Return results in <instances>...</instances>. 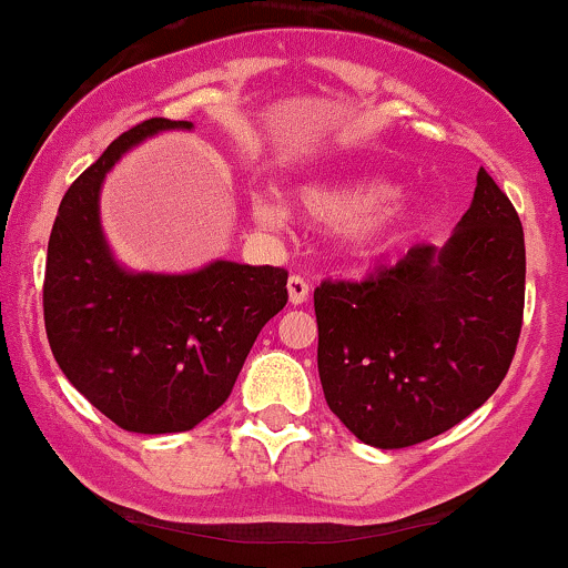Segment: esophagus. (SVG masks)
Returning a JSON list of instances; mask_svg holds the SVG:
<instances>
[{"label":"esophagus","instance_id":"1","mask_svg":"<svg viewBox=\"0 0 568 568\" xmlns=\"http://www.w3.org/2000/svg\"><path fill=\"white\" fill-rule=\"evenodd\" d=\"M286 292H290L292 306H301V303L308 301V282L303 276H290V282H286Z\"/></svg>","mask_w":568,"mask_h":568}]
</instances>
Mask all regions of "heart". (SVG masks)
I'll list each match as a JSON object with an SVG mask.
<instances>
[{"label": "heart", "mask_w": 568, "mask_h": 568, "mask_svg": "<svg viewBox=\"0 0 568 568\" xmlns=\"http://www.w3.org/2000/svg\"><path fill=\"white\" fill-rule=\"evenodd\" d=\"M393 192L395 186L379 175H359L297 189L295 205L314 222L344 227L352 257L376 260L404 243L417 219V209L389 200ZM254 219L273 224L278 211L273 205H254Z\"/></svg>", "instance_id": "1"}]
</instances>
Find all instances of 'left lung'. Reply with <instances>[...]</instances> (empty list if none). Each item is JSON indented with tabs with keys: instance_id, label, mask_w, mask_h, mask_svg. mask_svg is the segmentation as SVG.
<instances>
[{
	"instance_id": "8db88e82",
	"label": "left lung",
	"mask_w": 568,
	"mask_h": 568,
	"mask_svg": "<svg viewBox=\"0 0 568 568\" xmlns=\"http://www.w3.org/2000/svg\"><path fill=\"white\" fill-rule=\"evenodd\" d=\"M523 303L520 216L481 168L471 209L444 246L423 243L365 282L314 290L327 406L379 449L449 430L504 382Z\"/></svg>"
}]
</instances>
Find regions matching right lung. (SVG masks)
<instances>
[{
	"label": "right lung",
	"mask_w": 568,
	"mask_h": 568,
	"mask_svg": "<svg viewBox=\"0 0 568 568\" xmlns=\"http://www.w3.org/2000/svg\"><path fill=\"white\" fill-rule=\"evenodd\" d=\"M192 121L149 119L119 135L67 189L48 241L45 333L72 387L119 428L192 430L233 393L267 320L286 306V271L216 260L194 273H132L113 260L100 189L121 154Z\"/></svg>",
	"instance_id": "add662e5"
}]
</instances>
